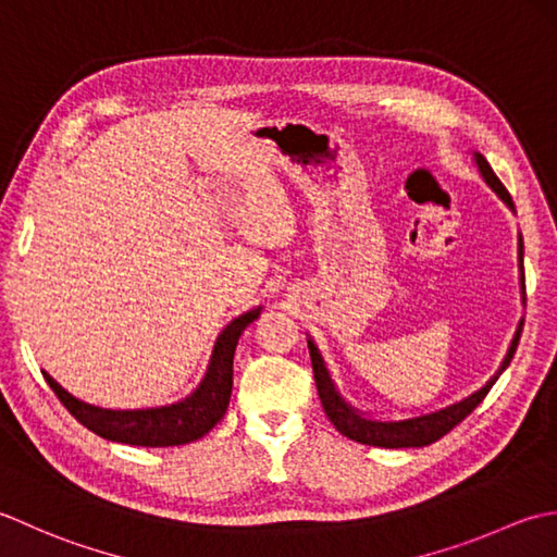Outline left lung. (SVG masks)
Masks as SVG:
<instances>
[{"instance_id":"left-lung-1","label":"left lung","mask_w":557,"mask_h":557,"mask_svg":"<svg viewBox=\"0 0 557 557\" xmlns=\"http://www.w3.org/2000/svg\"><path fill=\"white\" fill-rule=\"evenodd\" d=\"M473 161H475V165H479V173L485 180V185L507 203L509 211H515L512 197H509V191L505 189L500 180H497V175L493 173V168L487 165L485 158L479 151H473ZM521 249H524V245H521V235H519V274H521V278H524V259H521ZM521 326H524V322L519 320L512 342H509L507 354L500 362V368H497L491 377H487L483 387L471 392L469 396H463V399H459V401H451L447 406L435 408V411H428L421 416H404V418H374L370 413L358 411L356 406H350L342 396V392L336 389V384L332 380V374H329V368L320 354V348H317V344L308 336L314 382H317V392H320L324 413L329 421L334 423L338 433L346 435L348 440L360 442V445H372V447H384V449L433 445L435 440L447 435L454 425L461 423L463 418H467L473 408L485 399V394L491 392V387L497 382V377H500V374L507 370L509 360H512V356H515L519 336H521Z\"/></svg>"}]
</instances>
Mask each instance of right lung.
Returning a JSON list of instances; mask_svg holds the SVG:
<instances>
[{
    "instance_id": "1",
    "label": "right lung",
    "mask_w": 557,
    "mask_h": 557,
    "mask_svg": "<svg viewBox=\"0 0 557 557\" xmlns=\"http://www.w3.org/2000/svg\"><path fill=\"white\" fill-rule=\"evenodd\" d=\"M259 314H262V308L249 310L235 317L223 329L219 338H215L209 368L203 372L199 387L191 389V394L175 404L153 408H122V411H117V408H103L76 399L60 382L52 380L48 372L42 370V374L50 389L57 394V399L66 406V411L100 437L134 447L187 445V442L207 435L228 411L235 348L245 329L259 320Z\"/></svg>"
}]
</instances>
